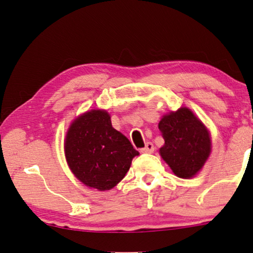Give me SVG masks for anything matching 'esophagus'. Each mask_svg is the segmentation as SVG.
I'll return each mask as SVG.
<instances>
[{
    "label": "esophagus",
    "instance_id": "esophagus-1",
    "mask_svg": "<svg viewBox=\"0 0 253 253\" xmlns=\"http://www.w3.org/2000/svg\"><path fill=\"white\" fill-rule=\"evenodd\" d=\"M154 150H155V147H154V144L151 143V142H147L146 143V147L141 149V151H142V153H153Z\"/></svg>",
    "mask_w": 253,
    "mask_h": 253
}]
</instances>
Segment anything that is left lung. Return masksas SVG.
<instances>
[{
	"mask_svg": "<svg viewBox=\"0 0 253 253\" xmlns=\"http://www.w3.org/2000/svg\"><path fill=\"white\" fill-rule=\"evenodd\" d=\"M164 146L162 158L180 178H191L204 167L211 153L210 133L191 110L181 107L162 118L158 124Z\"/></svg>",
	"mask_w": 253,
	"mask_h": 253,
	"instance_id": "obj_1",
	"label": "left lung"
}]
</instances>
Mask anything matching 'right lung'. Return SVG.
<instances>
[{
  "instance_id": "obj_1",
  "label": "right lung",
  "mask_w": 253,
  "mask_h": 253,
  "mask_svg": "<svg viewBox=\"0 0 253 253\" xmlns=\"http://www.w3.org/2000/svg\"><path fill=\"white\" fill-rule=\"evenodd\" d=\"M65 154L70 170L83 184L106 191L126 176L139 151L113 128L106 111L93 110L72 124L66 136Z\"/></svg>"
}]
</instances>
